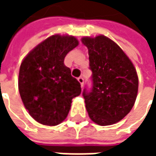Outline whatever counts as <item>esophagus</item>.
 Segmentation results:
<instances>
[{
	"instance_id": "1",
	"label": "esophagus",
	"mask_w": 156,
	"mask_h": 156,
	"mask_svg": "<svg viewBox=\"0 0 156 156\" xmlns=\"http://www.w3.org/2000/svg\"><path fill=\"white\" fill-rule=\"evenodd\" d=\"M78 81L80 83V84H81V86L83 87V83H84V80H83V78H82V77H79V78H78Z\"/></svg>"
}]
</instances>
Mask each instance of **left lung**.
<instances>
[{
    "instance_id": "obj_1",
    "label": "left lung",
    "mask_w": 156,
    "mask_h": 156,
    "mask_svg": "<svg viewBox=\"0 0 156 156\" xmlns=\"http://www.w3.org/2000/svg\"><path fill=\"white\" fill-rule=\"evenodd\" d=\"M88 48L92 88L83 96L89 118L98 125H110L130 112L137 97L138 76L134 65L115 41L105 36L83 37Z\"/></svg>"
}]
</instances>
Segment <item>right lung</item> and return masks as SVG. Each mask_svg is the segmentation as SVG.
Masks as SVG:
<instances>
[{"instance_id": "right-lung-1", "label": "right lung", "mask_w": 156, "mask_h": 156, "mask_svg": "<svg viewBox=\"0 0 156 156\" xmlns=\"http://www.w3.org/2000/svg\"><path fill=\"white\" fill-rule=\"evenodd\" d=\"M78 45L73 36L53 35L27 55L19 71L18 88L25 108L36 121L54 126L68 116L72 99L81 94L64 58Z\"/></svg>"}]
</instances>
